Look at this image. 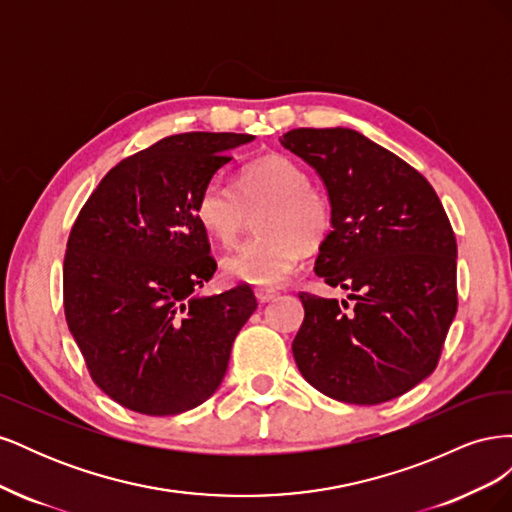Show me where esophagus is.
I'll return each mask as SVG.
<instances>
[{"mask_svg": "<svg viewBox=\"0 0 512 512\" xmlns=\"http://www.w3.org/2000/svg\"><path fill=\"white\" fill-rule=\"evenodd\" d=\"M277 297L275 290H269V288H256V299L258 303H269Z\"/></svg>", "mask_w": 512, "mask_h": 512, "instance_id": "obj_1", "label": "esophagus"}]
</instances>
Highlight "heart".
I'll use <instances>...</instances> for the list:
<instances>
[{"instance_id": "1", "label": "heart", "mask_w": 512, "mask_h": 512, "mask_svg": "<svg viewBox=\"0 0 512 512\" xmlns=\"http://www.w3.org/2000/svg\"><path fill=\"white\" fill-rule=\"evenodd\" d=\"M260 203H269L258 220L262 237L224 256L222 271L230 280L275 288L299 265L303 247L314 250L327 237L331 205L299 162L267 156L241 170L239 194L222 177L211 179L198 196L196 218L215 241L230 245L243 226V205Z\"/></svg>"}]
</instances>
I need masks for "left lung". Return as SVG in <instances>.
<instances>
[{
    "label": "left lung",
    "mask_w": 512,
    "mask_h": 512,
    "mask_svg": "<svg viewBox=\"0 0 512 512\" xmlns=\"http://www.w3.org/2000/svg\"><path fill=\"white\" fill-rule=\"evenodd\" d=\"M280 143L312 166L331 205L316 275L348 301L299 292L292 354L301 376L344 404L408 393L438 365L457 314V241L429 181L350 128H299Z\"/></svg>",
    "instance_id": "obj_1"
}]
</instances>
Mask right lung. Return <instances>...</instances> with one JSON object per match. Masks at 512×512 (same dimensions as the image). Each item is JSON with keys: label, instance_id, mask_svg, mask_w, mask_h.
<instances>
[{"label": "right lung", "instance_id": "right-lung-1", "mask_svg": "<svg viewBox=\"0 0 512 512\" xmlns=\"http://www.w3.org/2000/svg\"><path fill=\"white\" fill-rule=\"evenodd\" d=\"M250 134H175L121 160L76 218L64 309L91 378L123 408L173 416L224 380L232 342L254 314L247 284L203 297L215 269L196 218L205 185Z\"/></svg>", "mask_w": 512, "mask_h": 512}]
</instances>
